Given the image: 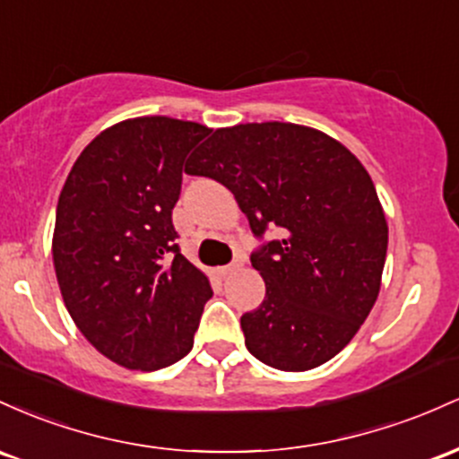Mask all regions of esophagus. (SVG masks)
<instances>
[{
	"mask_svg": "<svg viewBox=\"0 0 459 459\" xmlns=\"http://www.w3.org/2000/svg\"><path fill=\"white\" fill-rule=\"evenodd\" d=\"M240 266H243V264H240V262H231V264H228V266H221L219 273H221V275H223V277H228V275H231V273H234V271H238Z\"/></svg>",
	"mask_w": 459,
	"mask_h": 459,
	"instance_id": "esophagus-1",
	"label": "esophagus"
}]
</instances>
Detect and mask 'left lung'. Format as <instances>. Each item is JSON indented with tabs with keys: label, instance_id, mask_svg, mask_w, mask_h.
Listing matches in <instances>:
<instances>
[{
	"label": "left lung",
	"instance_id": "8db88e82",
	"mask_svg": "<svg viewBox=\"0 0 459 459\" xmlns=\"http://www.w3.org/2000/svg\"><path fill=\"white\" fill-rule=\"evenodd\" d=\"M231 190L260 247L251 264L264 301L240 316L254 358L310 370L341 353L375 306L388 225L358 158L295 123L216 130L186 169ZM269 227L282 238L264 241Z\"/></svg>",
	"mask_w": 459,
	"mask_h": 459
}]
</instances>
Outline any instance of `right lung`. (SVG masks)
Returning <instances> with one entry per match:
<instances>
[{"label":"right lung","mask_w":459,"mask_h":459,"mask_svg":"<svg viewBox=\"0 0 459 459\" xmlns=\"http://www.w3.org/2000/svg\"><path fill=\"white\" fill-rule=\"evenodd\" d=\"M205 126L138 117L80 153L56 210L54 266L71 318L126 368L158 370L193 349L208 277L175 243L184 162Z\"/></svg>","instance_id":"obj_1"}]
</instances>
